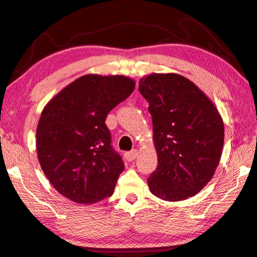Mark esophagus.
Wrapping results in <instances>:
<instances>
[{
	"instance_id": "obj_1",
	"label": "esophagus",
	"mask_w": 257,
	"mask_h": 257,
	"mask_svg": "<svg viewBox=\"0 0 257 257\" xmlns=\"http://www.w3.org/2000/svg\"><path fill=\"white\" fill-rule=\"evenodd\" d=\"M137 155H138V151H137V149H134V151H132V152L124 153V158L128 162H133L135 158L137 157Z\"/></svg>"
}]
</instances>
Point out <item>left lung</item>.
I'll use <instances>...</instances> for the list:
<instances>
[{
    "mask_svg": "<svg viewBox=\"0 0 257 257\" xmlns=\"http://www.w3.org/2000/svg\"><path fill=\"white\" fill-rule=\"evenodd\" d=\"M149 103L158 165L148 177L151 192L181 201L212 179L223 146V122L209 97L179 74L154 73L139 81Z\"/></svg>",
    "mask_w": 257,
    "mask_h": 257,
    "instance_id": "obj_1",
    "label": "left lung"
}]
</instances>
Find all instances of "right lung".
I'll return each mask as SVG.
<instances>
[{"instance_id": "1", "label": "right lung", "mask_w": 257, "mask_h": 257, "mask_svg": "<svg viewBox=\"0 0 257 257\" xmlns=\"http://www.w3.org/2000/svg\"><path fill=\"white\" fill-rule=\"evenodd\" d=\"M134 88L130 77L88 74L44 108L37 125V154L45 175L64 197L91 204L112 195L124 164L111 146L105 119Z\"/></svg>"}]
</instances>
